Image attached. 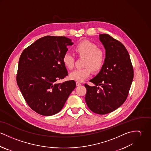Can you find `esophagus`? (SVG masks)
I'll use <instances>...</instances> for the list:
<instances>
[{
    "instance_id": "34e87169",
    "label": "esophagus",
    "mask_w": 151,
    "mask_h": 151,
    "mask_svg": "<svg viewBox=\"0 0 151 151\" xmlns=\"http://www.w3.org/2000/svg\"><path fill=\"white\" fill-rule=\"evenodd\" d=\"M76 85H77V86H81V84L80 83H78V82H77L76 83Z\"/></svg>"
}]
</instances>
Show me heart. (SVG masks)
<instances>
[{"mask_svg":"<svg viewBox=\"0 0 151 151\" xmlns=\"http://www.w3.org/2000/svg\"><path fill=\"white\" fill-rule=\"evenodd\" d=\"M74 50L78 56L86 57L84 67L86 68L76 69L71 72L69 75L70 80L82 82L90 76L91 69L93 71H99L102 68L105 62V54L96 44L84 40L75 46ZM62 62L66 68L72 70L74 68V58L71 53H65Z\"/></svg>","mask_w":151,"mask_h":151,"instance_id":"1","label":"heart"}]
</instances>
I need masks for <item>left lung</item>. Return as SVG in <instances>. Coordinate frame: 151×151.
<instances>
[{"label": "left lung", "instance_id": "left-lung-1", "mask_svg": "<svg viewBox=\"0 0 151 151\" xmlns=\"http://www.w3.org/2000/svg\"><path fill=\"white\" fill-rule=\"evenodd\" d=\"M99 40L105 49V62L99 73L89 81L95 86L85 84V100L93 112L105 114L121 106L126 100L134 71L129 53L122 43L108 34H100Z\"/></svg>", "mask_w": 151, "mask_h": 151}]
</instances>
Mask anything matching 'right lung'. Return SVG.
<instances>
[{"label":"right lung","instance_id":"right-lung-1","mask_svg":"<svg viewBox=\"0 0 151 151\" xmlns=\"http://www.w3.org/2000/svg\"><path fill=\"white\" fill-rule=\"evenodd\" d=\"M73 43L65 37L46 36L22 52L17 83L28 106L40 114L59 112L76 86L74 80L56 82L68 75L62 58Z\"/></svg>","mask_w":151,"mask_h":151}]
</instances>
